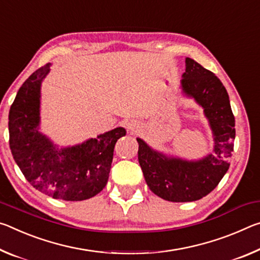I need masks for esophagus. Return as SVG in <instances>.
Listing matches in <instances>:
<instances>
[{"label": "esophagus", "instance_id": "obj_1", "mask_svg": "<svg viewBox=\"0 0 260 260\" xmlns=\"http://www.w3.org/2000/svg\"><path fill=\"white\" fill-rule=\"evenodd\" d=\"M139 127V124L136 121H130L126 123V129L130 131V133H135V131H137Z\"/></svg>", "mask_w": 260, "mask_h": 260}]
</instances>
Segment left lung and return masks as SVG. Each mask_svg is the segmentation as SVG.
<instances>
[{
  "mask_svg": "<svg viewBox=\"0 0 260 260\" xmlns=\"http://www.w3.org/2000/svg\"><path fill=\"white\" fill-rule=\"evenodd\" d=\"M182 77L183 93L204 108L214 137L213 153L197 161L168 158L137 138L138 161L148 188L175 203L198 201L215 189L231 166L235 139V117L221 80L189 57Z\"/></svg>",
  "mask_w": 260,
  "mask_h": 260,
  "instance_id": "1",
  "label": "left lung"
}]
</instances>
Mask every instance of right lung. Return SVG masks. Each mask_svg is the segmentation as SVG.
Masks as SVG:
<instances>
[{"label": "right lung", "mask_w": 260, "mask_h": 260, "mask_svg": "<svg viewBox=\"0 0 260 260\" xmlns=\"http://www.w3.org/2000/svg\"><path fill=\"white\" fill-rule=\"evenodd\" d=\"M50 63L29 76L17 92L9 112V145L25 178L37 190L69 202L94 197L107 184L114 147L124 127L58 148L39 131L40 87Z\"/></svg>", "instance_id": "obj_1"}]
</instances>
